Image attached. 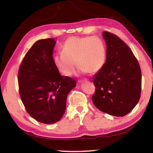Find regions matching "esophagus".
Masks as SVG:
<instances>
[{"label": "esophagus", "instance_id": "34e87169", "mask_svg": "<svg viewBox=\"0 0 153 153\" xmlns=\"http://www.w3.org/2000/svg\"><path fill=\"white\" fill-rule=\"evenodd\" d=\"M88 79H81V80H79L78 81V82L79 83H81V82H84V81H88Z\"/></svg>", "mask_w": 153, "mask_h": 153}]
</instances>
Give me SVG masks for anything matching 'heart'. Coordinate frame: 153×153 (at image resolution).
Wrapping results in <instances>:
<instances>
[{"label": "heart", "mask_w": 153, "mask_h": 153, "mask_svg": "<svg viewBox=\"0 0 153 153\" xmlns=\"http://www.w3.org/2000/svg\"><path fill=\"white\" fill-rule=\"evenodd\" d=\"M105 59L106 48L100 37H71L63 43L62 53L55 55L53 63L61 73L70 76L76 64L79 74H95L104 65Z\"/></svg>", "instance_id": "heart-1"}]
</instances>
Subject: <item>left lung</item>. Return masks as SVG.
I'll list each match as a JSON object with an SVG mask.
<instances>
[{"instance_id": "left-lung-1", "label": "left lung", "mask_w": 153, "mask_h": 153, "mask_svg": "<svg viewBox=\"0 0 153 153\" xmlns=\"http://www.w3.org/2000/svg\"><path fill=\"white\" fill-rule=\"evenodd\" d=\"M106 59L94 77L95 106L108 114L122 117L133 110L139 101L141 71L137 59L128 47L115 35L104 31Z\"/></svg>"}]
</instances>
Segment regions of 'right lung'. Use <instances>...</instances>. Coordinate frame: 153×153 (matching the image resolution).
Masks as SVG:
<instances>
[{
    "instance_id": "obj_1",
    "label": "right lung",
    "mask_w": 153,
    "mask_h": 153,
    "mask_svg": "<svg viewBox=\"0 0 153 153\" xmlns=\"http://www.w3.org/2000/svg\"><path fill=\"white\" fill-rule=\"evenodd\" d=\"M55 39L35 42L24 57L19 71V94L27 112L39 123L50 124L61 120L69 93L76 82L61 76L53 52Z\"/></svg>"
}]
</instances>
